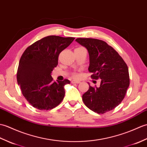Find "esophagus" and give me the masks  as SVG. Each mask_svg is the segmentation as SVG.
I'll list each match as a JSON object with an SVG mask.
<instances>
[{
    "label": "esophagus",
    "instance_id": "esophagus-1",
    "mask_svg": "<svg viewBox=\"0 0 147 147\" xmlns=\"http://www.w3.org/2000/svg\"><path fill=\"white\" fill-rule=\"evenodd\" d=\"M71 84H79L80 82L79 80H71Z\"/></svg>",
    "mask_w": 147,
    "mask_h": 147
}]
</instances>
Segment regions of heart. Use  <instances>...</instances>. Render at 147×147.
I'll return each instance as SVG.
<instances>
[{
	"label": "heart",
	"mask_w": 147,
	"mask_h": 147,
	"mask_svg": "<svg viewBox=\"0 0 147 147\" xmlns=\"http://www.w3.org/2000/svg\"><path fill=\"white\" fill-rule=\"evenodd\" d=\"M74 77H77V75H76V74H74Z\"/></svg>",
	"instance_id": "obj_1"
}]
</instances>
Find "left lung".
Masks as SVG:
<instances>
[{"label":"left lung","mask_w":147,"mask_h":147,"mask_svg":"<svg viewBox=\"0 0 147 147\" xmlns=\"http://www.w3.org/2000/svg\"><path fill=\"white\" fill-rule=\"evenodd\" d=\"M76 41L89 53L88 70L94 79H101L99 87L89 89L82 96L88 108L98 114L115 109L121 102L129 85L128 68L115 49L105 41L93 38H77Z\"/></svg>","instance_id":"left-lung-1"}]
</instances>
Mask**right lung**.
Returning a JSON list of instances; mask_svg holds the SVG:
<instances>
[{"label":"right lung","mask_w":147,"mask_h":147,"mask_svg":"<svg viewBox=\"0 0 147 147\" xmlns=\"http://www.w3.org/2000/svg\"><path fill=\"white\" fill-rule=\"evenodd\" d=\"M74 38L48 36L26 48L19 60L17 80L22 93L32 106L40 110L54 108L64 98L70 81L53 82L51 74L58 65V55Z\"/></svg>","instance_id":"add662e5"}]
</instances>
